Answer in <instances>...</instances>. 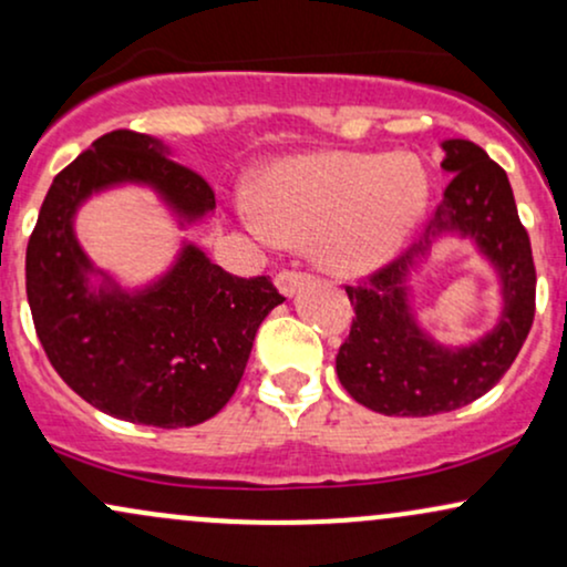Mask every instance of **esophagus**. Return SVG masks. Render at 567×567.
I'll use <instances>...</instances> for the list:
<instances>
[{"mask_svg": "<svg viewBox=\"0 0 567 567\" xmlns=\"http://www.w3.org/2000/svg\"><path fill=\"white\" fill-rule=\"evenodd\" d=\"M309 275H303V271H279V275L275 277V285H277V290L282 292V296H292V292H296L298 288H301L303 282H309Z\"/></svg>", "mask_w": 567, "mask_h": 567, "instance_id": "obj_1", "label": "esophagus"}]
</instances>
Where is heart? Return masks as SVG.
<instances>
[{"label": "heart", "instance_id": "1", "mask_svg": "<svg viewBox=\"0 0 567 567\" xmlns=\"http://www.w3.org/2000/svg\"><path fill=\"white\" fill-rule=\"evenodd\" d=\"M431 179L414 155L311 153L275 163L256 184L250 221L336 275H367L417 229Z\"/></svg>", "mask_w": 567, "mask_h": 567}]
</instances>
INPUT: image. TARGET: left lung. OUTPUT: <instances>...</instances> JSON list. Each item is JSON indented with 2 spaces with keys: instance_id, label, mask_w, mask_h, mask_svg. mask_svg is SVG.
Returning a JSON list of instances; mask_svg holds the SVG:
<instances>
[{
  "instance_id": "1",
  "label": "left lung",
  "mask_w": 567,
  "mask_h": 567,
  "mask_svg": "<svg viewBox=\"0 0 567 567\" xmlns=\"http://www.w3.org/2000/svg\"><path fill=\"white\" fill-rule=\"evenodd\" d=\"M452 174L443 200L404 256L346 288L353 324L336 370L353 401L388 417H427L481 399L520 353L536 311V269L507 174L470 140L441 142ZM473 239L503 288L501 322L470 347H443L413 317L408 285L441 236Z\"/></svg>"
}]
</instances>
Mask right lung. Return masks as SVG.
<instances>
[{"label": "right lung", "mask_w": 567, "mask_h": 567, "mask_svg": "<svg viewBox=\"0 0 567 567\" xmlns=\"http://www.w3.org/2000/svg\"><path fill=\"white\" fill-rule=\"evenodd\" d=\"M140 184L179 227L216 208L203 176L147 134L118 128L54 176L25 250V292L54 372L111 417L153 427L200 425L231 399L256 332L285 301L266 277H235L193 243L166 275L124 290L81 248L79 208L102 189Z\"/></svg>", "instance_id": "add662e5"}]
</instances>
